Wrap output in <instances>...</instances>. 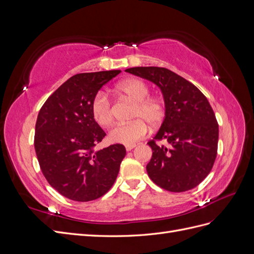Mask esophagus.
Segmentation results:
<instances>
[{
  "mask_svg": "<svg viewBox=\"0 0 254 254\" xmlns=\"http://www.w3.org/2000/svg\"><path fill=\"white\" fill-rule=\"evenodd\" d=\"M135 144H131V145H126V150L127 151H130V150H131V149H133L134 147H135Z\"/></svg>",
  "mask_w": 254,
  "mask_h": 254,
  "instance_id": "obj_1",
  "label": "esophagus"
}]
</instances>
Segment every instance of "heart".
Here are the masks:
<instances>
[{"label": "heart", "instance_id": "obj_1", "mask_svg": "<svg viewBox=\"0 0 254 254\" xmlns=\"http://www.w3.org/2000/svg\"><path fill=\"white\" fill-rule=\"evenodd\" d=\"M117 89L136 103L133 119L130 124L115 126L109 132V139L112 142L131 145L142 139L148 131V122L150 125H157L163 120L165 105L162 99L156 96H149L150 90L147 83L137 78H129L120 82ZM92 114L98 125L108 127L113 121L111 102L104 92H98L92 101Z\"/></svg>", "mask_w": 254, "mask_h": 254}]
</instances>
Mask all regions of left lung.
Wrapping results in <instances>:
<instances>
[{
    "instance_id": "8db88e82",
    "label": "left lung",
    "mask_w": 254,
    "mask_h": 254,
    "mask_svg": "<svg viewBox=\"0 0 254 254\" xmlns=\"http://www.w3.org/2000/svg\"><path fill=\"white\" fill-rule=\"evenodd\" d=\"M127 73L160 88L165 117L148 142L152 157L146 166L158 187L180 193L196 188L210 174L217 155L218 124L206 97L193 83L165 67L136 66ZM165 139L168 146L155 141Z\"/></svg>"
}]
</instances>
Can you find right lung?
<instances>
[{
  "instance_id": "right-lung-1",
  "label": "right lung",
  "mask_w": 254,
  "mask_h": 254,
  "mask_svg": "<svg viewBox=\"0 0 254 254\" xmlns=\"http://www.w3.org/2000/svg\"><path fill=\"white\" fill-rule=\"evenodd\" d=\"M120 70L76 74L54 92L39 111L35 150L50 186L74 201L108 191L126 156L122 144L95 149L106 133L92 114V101Z\"/></svg>"
}]
</instances>
